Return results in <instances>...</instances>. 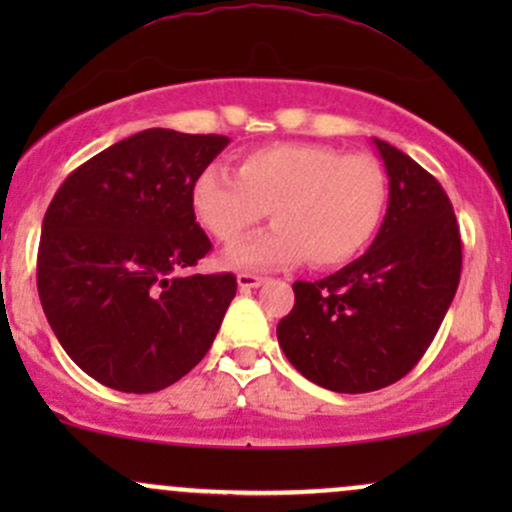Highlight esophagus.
<instances>
[{
    "mask_svg": "<svg viewBox=\"0 0 512 512\" xmlns=\"http://www.w3.org/2000/svg\"><path fill=\"white\" fill-rule=\"evenodd\" d=\"M262 284H264V276H257V274H250V272L238 274V286L243 291L257 289V286H262Z\"/></svg>",
    "mask_w": 512,
    "mask_h": 512,
    "instance_id": "34e87169",
    "label": "esophagus"
}]
</instances>
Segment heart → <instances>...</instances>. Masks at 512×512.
Returning <instances> with one entry per match:
<instances>
[{
    "mask_svg": "<svg viewBox=\"0 0 512 512\" xmlns=\"http://www.w3.org/2000/svg\"><path fill=\"white\" fill-rule=\"evenodd\" d=\"M387 199L378 158L308 142L260 146L240 156L236 175L209 166L192 185L197 221L223 245L248 236L269 209L274 226L228 252L226 262L243 269L301 257L320 269L354 260L378 233Z\"/></svg>",
    "mask_w": 512,
    "mask_h": 512,
    "instance_id": "b5f03b06",
    "label": "heart"
}]
</instances>
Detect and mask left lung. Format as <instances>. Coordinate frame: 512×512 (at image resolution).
I'll return each mask as SVG.
<instances>
[{
    "label": "left lung",
    "mask_w": 512,
    "mask_h": 512,
    "mask_svg": "<svg viewBox=\"0 0 512 512\" xmlns=\"http://www.w3.org/2000/svg\"><path fill=\"white\" fill-rule=\"evenodd\" d=\"M390 202L373 245L320 281H296L276 327L291 366L310 383L361 395L397 383L436 337L462 272L455 211L414 158L373 139Z\"/></svg>",
    "instance_id": "left-lung-1"
}]
</instances>
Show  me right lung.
<instances>
[{
    "instance_id": "add662e5",
    "label": "right lung",
    "mask_w": 512,
    "mask_h": 512,
    "mask_svg": "<svg viewBox=\"0 0 512 512\" xmlns=\"http://www.w3.org/2000/svg\"><path fill=\"white\" fill-rule=\"evenodd\" d=\"M221 134L144 129L88 158L43 219L38 293L84 373L120 392L178 383L214 344L236 276L182 274L211 250L192 211Z\"/></svg>"
}]
</instances>
